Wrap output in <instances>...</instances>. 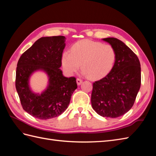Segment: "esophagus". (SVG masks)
I'll return each instance as SVG.
<instances>
[{
  "mask_svg": "<svg viewBox=\"0 0 156 156\" xmlns=\"http://www.w3.org/2000/svg\"><path fill=\"white\" fill-rule=\"evenodd\" d=\"M76 82H77L78 85H80V84H81V83L82 82V80L81 78H78L77 79H76Z\"/></svg>",
  "mask_w": 156,
  "mask_h": 156,
  "instance_id": "obj_1",
  "label": "esophagus"
}]
</instances>
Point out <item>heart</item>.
Returning <instances> with one entry per match:
<instances>
[{
  "instance_id": "obj_1",
  "label": "heart",
  "mask_w": 156,
  "mask_h": 156,
  "mask_svg": "<svg viewBox=\"0 0 156 156\" xmlns=\"http://www.w3.org/2000/svg\"><path fill=\"white\" fill-rule=\"evenodd\" d=\"M116 51L112 45L101 42L84 39L76 42L70 49V53H63L62 63L66 72L73 74L81 64L84 74L97 79L104 77L113 68Z\"/></svg>"
}]
</instances>
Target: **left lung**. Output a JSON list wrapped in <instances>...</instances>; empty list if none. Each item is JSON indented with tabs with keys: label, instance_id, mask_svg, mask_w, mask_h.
Listing matches in <instances>:
<instances>
[{
	"label": "left lung",
	"instance_id": "1",
	"mask_svg": "<svg viewBox=\"0 0 156 156\" xmlns=\"http://www.w3.org/2000/svg\"><path fill=\"white\" fill-rule=\"evenodd\" d=\"M102 40L113 47L116 60L111 72L93 83L91 104L99 115L116 118L133 107L141 87V66L136 54L121 40Z\"/></svg>",
	"mask_w": 156,
	"mask_h": 156
}]
</instances>
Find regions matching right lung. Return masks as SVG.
I'll return each instance as SVG.
<instances>
[{"label":"right lung","mask_w":156,"mask_h":156,"mask_svg":"<svg viewBox=\"0 0 156 156\" xmlns=\"http://www.w3.org/2000/svg\"><path fill=\"white\" fill-rule=\"evenodd\" d=\"M64 42V36L41 37L19 59L15 87L23 108L33 117L43 120L58 117L68 108L77 88L76 78L64 77L59 69ZM38 69L49 76L48 87L41 95L34 94L28 87L29 76Z\"/></svg>","instance_id":"1"}]
</instances>
